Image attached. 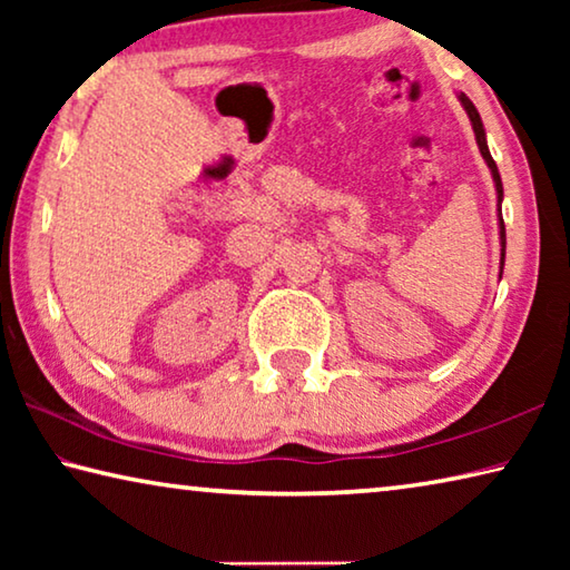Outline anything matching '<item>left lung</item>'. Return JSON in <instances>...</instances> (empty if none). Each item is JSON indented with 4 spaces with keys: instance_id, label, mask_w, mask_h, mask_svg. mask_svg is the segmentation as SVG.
I'll return each mask as SVG.
<instances>
[{
    "instance_id": "obj_1",
    "label": "left lung",
    "mask_w": 570,
    "mask_h": 570,
    "mask_svg": "<svg viewBox=\"0 0 570 570\" xmlns=\"http://www.w3.org/2000/svg\"><path fill=\"white\" fill-rule=\"evenodd\" d=\"M458 100H460V105L468 112L470 125H472V132H475L478 148H480V156H482V160L488 163L490 176H493V183H495V193H498V228H500V274H503V266H505V224H503V214H500V206H503V180H500V173H498L495 160H493V156H490L485 128H482V120H480L478 108L470 102V98H468L465 92H458Z\"/></svg>"
}]
</instances>
